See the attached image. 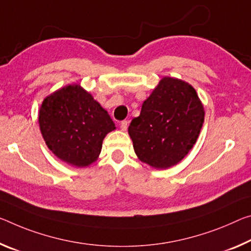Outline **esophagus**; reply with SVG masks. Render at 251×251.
<instances>
[{
	"label": "esophagus",
	"instance_id": "esophagus-1",
	"mask_svg": "<svg viewBox=\"0 0 251 251\" xmlns=\"http://www.w3.org/2000/svg\"><path fill=\"white\" fill-rule=\"evenodd\" d=\"M127 127H128V122L127 121H122L121 122V129L122 130H127Z\"/></svg>",
	"mask_w": 251,
	"mask_h": 251
}]
</instances>
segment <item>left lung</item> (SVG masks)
I'll return each instance as SVG.
<instances>
[{"mask_svg": "<svg viewBox=\"0 0 251 251\" xmlns=\"http://www.w3.org/2000/svg\"><path fill=\"white\" fill-rule=\"evenodd\" d=\"M204 110L196 89L165 77L143 102L141 115L128 127L134 151L142 162L166 169L180 162L196 144Z\"/></svg>", "mask_w": 251, "mask_h": 251, "instance_id": "obj_1", "label": "left lung"}]
</instances>
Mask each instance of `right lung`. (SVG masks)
Listing matches in <instances>:
<instances>
[{
	"instance_id": "obj_1",
	"label": "right lung",
	"mask_w": 251,
	"mask_h": 251,
	"mask_svg": "<svg viewBox=\"0 0 251 251\" xmlns=\"http://www.w3.org/2000/svg\"><path fill=\"white\" fill-rule=\"evenodd\" d=\"M39 124L52 153L78 168L97 160L102 140L115 129L108 113L79 85L48 96L40 108Z\"/></svg>"
}]
</instances>
